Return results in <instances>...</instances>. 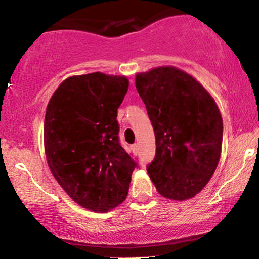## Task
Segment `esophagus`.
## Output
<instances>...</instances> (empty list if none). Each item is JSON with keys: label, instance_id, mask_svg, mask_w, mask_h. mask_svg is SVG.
Listing matches in <instances>:
<instances>
[{"label": "esophagus", "instance_id": "obj_1", "mask_svg": "<svg viewBox=\"0 0 259 259\" xmlns=\"http://www.w3.org/2000/svg\"><path fill=\"white\" fill-rule=\"evenodd\" d=\"M131 149H133V151H134L135 153H137V152H138V144L131 145Z\"/></svg>", "mask_w": 259, "mask_h": 259}]
</instances>
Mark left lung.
Listing matches in <instances>:
<instances>
[{"instance_id":"obj_1","label":"left lung","mask_w":259,"mask_h":259,"mask_svg":"<svg viewBox=\"0 0 259 259\" xmlns=\"http://www.w3.org/2000/svg\"><path fill=\"white\" fill-rule=\"evenodd\" d=\"M156 137L148 173L158 193L191 199L214 175L221 156L223 124L214 99L193 76L172 66L136 75Z\"/></svg>"}]
</instances>
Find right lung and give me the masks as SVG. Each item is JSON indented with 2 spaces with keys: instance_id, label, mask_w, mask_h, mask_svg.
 <instances>
[{
  "instance_id": "add662e5",
  "label": "right lung",
  "mask_w": 259,
  "mask_h": 259,
  "mask_svg": "<svg viewBox=\"0 0 259 259\" xmlns=\"http://www.w3.org/2000/svg\"><path fill=\"white\" fill-rule=\"evenodd\" d=\"M125 76L95 72L60 83L46 108L44 146L49 167L83 208L108 211L124 201L138 164L122 148L117 109Z\"/></svg>"
}]
</instances>
